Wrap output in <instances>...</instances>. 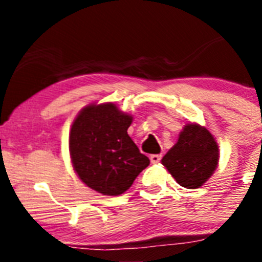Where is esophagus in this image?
<instances>
[{
	"instance_id": "esophagus-1",
	"label": "esophagus",
	"mask_w": 262,
	"mask_h": 262,
	"mask_svg": "<svg viewBox=\"0 0 262 262\" xmlns=\"http://www.w3.org/2000/svg\"><path fill=\"white\" fill-rule=\"evenodd\" d=\"M149 160H151L152 164H159L160 160H161V155H151Z\"/></svg>"
}]
</instances>
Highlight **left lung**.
I'll return each mask as SVG.
<instances>
[{"label": "left lung", "mask_w": 262, "mask_h": 262, "mask_svg": "<svg viewBox=\"0 0 262 262\" xmlns=\"http://www.w3.org/2000/svg\"><path fill=\"white\" fill-rule=\"evenodd\" d=\"M219 161V147L206 127L189 123L161 163L176 181L186 189L202 186L212 176Z\"/></svg>", "instance_id": "obj_1"}]
</instances>
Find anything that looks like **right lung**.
Listing matches in <instances>:
<instances>
[{"mask_svg":"<svg viewBox=\"0 0 262 262\" xmlns=\"http://www.w3.org/2000/svg\"><path fill=\"white\" fill-rule=\"evenodd\" d=\"M133 117L114 103L85 106L69 133L72 165L88 187L103 195L128 190L149 159L140 154L127 129Z\"/></svg>","mask_w":262,"mask_h":262,"instance_id":"right-lung-1","label":"right lung"}]
</instances>
